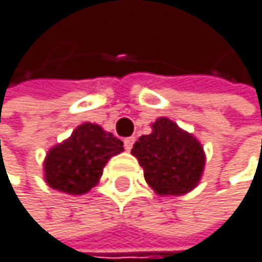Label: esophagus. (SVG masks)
<instances>
[{
	"mask_svg": "<svg viewBox=\"0 0 262 262\" xmlns=\"http://www.w3.org/2000/svg\"><path fill=\"white\" fill-rule=\"evenodd\" d=\"M134 143H135V137H128V138H125V140H124V148H125L127 151H130V149H132V146H134Z\"/></svg>",
	"mask_w": 262,
	"mask_h": 262,
	"instance_id": "34e87169",
	"label": "esophagus"
}]
</instances>
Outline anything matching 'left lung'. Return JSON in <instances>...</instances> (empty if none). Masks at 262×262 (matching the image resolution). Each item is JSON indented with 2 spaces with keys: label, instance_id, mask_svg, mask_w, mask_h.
Listing matches in <instances>:
<instances>
[{
  "label": "left lung",
  "instance_id": "obj_1",
  "mask_svg": "<svg viewBox=\"0 0 262 262\" xmlns=\"http://www.w3.org/2000/svg\"><path fill=\"white\" fill-rule=\"evenodd\" d=\"M132 154L143 167L144 180L159 195L189 192L205 165L201 143L167 118L152 124V134L138 138Z\"/></svg>",
  "mask_w": 262,
  "mask_h": 262
}]
</instances>
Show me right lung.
<instances>
[{
    "label": "right lung",
    "mask_w": 262,
    "mask_h": 262,
    "mask_svg": "<svg viewBox=\"0 0 262 262\" xmlns=\"http://www.w3.org/2000/svg\"><path fill=\"white\" fill-rule=\"evenodd\" d=\"M122 141L97 124L79 125L44 161L46 183L67 194H84L98 183L110 157L124 151Z\"/></svg>",
    "instance_id": "add662e5"
}]
</instances>
